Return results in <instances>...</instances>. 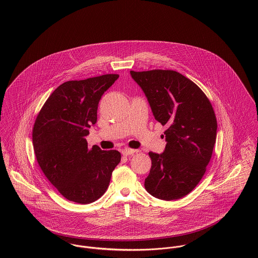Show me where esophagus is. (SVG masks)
Returning <instances> with one entry per match:
<instances>
[{
    "mask_svg": "<svg viewBox=\"0 0 258 258\" xmlns=\"http://www.w3.org/2000/svg\"><path fill=\"white\" fill-rule=\"evenodd\" d=\"M137 151L134 150V149H130V148H125L122 150V154L124 156H128V155H133L134 153H136Z\"/></svg>",
    "mask_w": 258,
    "mask_h": 258,
    "instance_id": "obj_1",
    "label": "esophagus"
}]
</instances>
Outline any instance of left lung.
<instances>
[{
	"label": "left lung",
	"mask_w": 258,
	"mask_h": 258,
	"mask_svg": "<svg viewBox=\"0 0 258 258\" xmlns=\"http://www.w3.org/2000/svg\"><path fill=\"white\" fill-rule=\"evenodd\" d=\"M130 74L155 119L167 127L164 152L149 153L152 166L145 188L160 200L181 199L199 184L212 158L218 129L215 111L202 89L183 74L162 70Z\"/></svg>",
	"instance_id": "left-lung-1"
}]
</instances>
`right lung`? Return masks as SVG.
Listing matches in <instances>:
<instances>
[{
  "label": "right lung",
  "mask_w": 258,
  "mask_h": 258,
  "mask_svg": "<svg viewBox=\"0 0 258 258\" xmlns=\"http://www.w3.org/2000/svg\"><path fill=\"white\" fill-rule=\"evenodd\" d=\"M119 77L105 74L67 81L47 98L37 115L33 145L47 180L69 201L86 205L107 189L120 163L116 150L88 148V129L97 121L98 103Z\"/></svg>",
  "instance_id": "obj_1"
}]
</instances>
